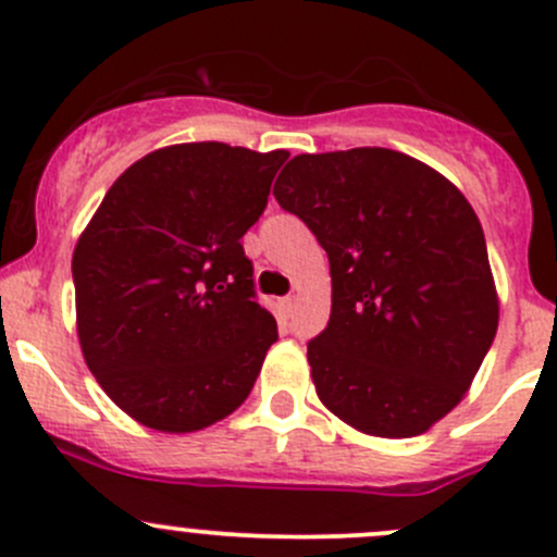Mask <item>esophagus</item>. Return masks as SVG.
<instances>
[{"mask_svg": "<svg viewBox=\"0 0 557 557\" xmlns=\"http://www.w3.org/2000/svg\"><path fill=\"white\" fill-rule=\"evenodd\" d=\"M294 307H296V299H294V296H285V299H280V310H283L285 314L294 312Z\"/></svg>", "mask_w": 557, "mask_h": 557, "instance_id": "obj_1", "label": "esophagus"}]
</instances>
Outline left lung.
Wrapping results in <instances>:
<instances>
[{"label": "left lung", "mask_w": 557, "mask_h": 557, "mask_svg": "<svg viewBox=\"0 0 557 557\" xmlns=\"http://www.w3.org/2000/svg\"><path fill=\"white\" fill-rule=\"evenodd\" d=\"M274 199L329 252L331 318L307 345L318 398L369 436L425 434L498 329L480 218L445 174L387 148L296 156Z\"/></svg>", "instance_id": "1"}]
</instances>
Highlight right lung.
<instances>
[{
  "label": "right lung",
  "instance_id": "obj_1",
  "mask_svg": "<svg viewBox=\"0 0 557 557\" xmlns=\"http://www.w3.org/2000/svg\"><path fill=\"white\" fill-rule=\"evenodd\" d=\"M285 159L226 143L153 150L112 183L77 239L83 358L137 423L190 434L250 396L277 323L256 301L239 239Z\"/></svg>",
  "mask_w": 557,
  "mask_h": 557
}]
</instances>
